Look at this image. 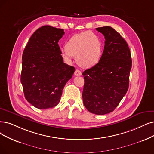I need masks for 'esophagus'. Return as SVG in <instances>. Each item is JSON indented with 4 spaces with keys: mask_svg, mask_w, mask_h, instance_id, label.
I'll use <instances>...</instances> for the list:
<instances>
[{
    "mask_svg": "<svg viewBox=\"0 0 154 154\" xmlns=\"http://www.w3.org/2000/svg\"><path fill=\"white\" fill-rule=\"evenodd\" d=\"M75 76H81L82 75V72L79 70L76 69L75 72Z\"/></svg>",
    "mask_w": 154,
    "mask_h": 154,
    "instance_id": "1",
    "label": "esophagus"
}]
</instances>
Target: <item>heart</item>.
Here are the masks:
<instances>
[{
	"mask_svg": "<svg viewBox=\"0 0 154 154\" xmlns=\"http://www.w3.org/2000/svg\"><path fill=\"white\" fill-rule=\"evenodd\" d=\"M63 56L67 59L75 56L77 64L83 68L96 65L102 53V42L100 36L91 32H85L71 37L66 44Z\"/></svg>",
	"mask_w": 154,
	"mask_h": 154,
	"instance_id": "b5f03b06",
	"label": "heart"
}]
</instances>
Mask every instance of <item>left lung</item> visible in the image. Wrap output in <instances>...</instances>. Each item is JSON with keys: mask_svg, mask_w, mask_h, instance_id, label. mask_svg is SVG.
<instances>
[{"mask_svg": "<svg viewBox=\"0 0 154 154\" xmlns=\"http://www.w3.org/2000/svg\"><path fill=\"white\" fill-rule=\"evenodd\" d=\"M105 37V46L96 65L83 72V100L91 113L112 112L126 95L132 61L126 42L110 26L97 28Z\"/></svg>", "mask_w": 154, "mask_h": 154, "instance_id": "1", "label": "left lung"}]
</instances>
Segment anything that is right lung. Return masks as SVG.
<instances>
[{"label": "right lung", "instance_id": "add662e5", "mask_svg": "<svg viewBox=\"0 0 154 154\" xmlns=\"http://www.w3.org/2000/svg\"><path fill=\"white\" fill-rule=\"evenodd\" d=\"M63 29L46 25L31 36L22 56L21 82L24 97L39 109L56 106L75 68L63 63L59 40Z\"/></svg>", "mask_w": 154, "mask_h": 154}]
</instances>
